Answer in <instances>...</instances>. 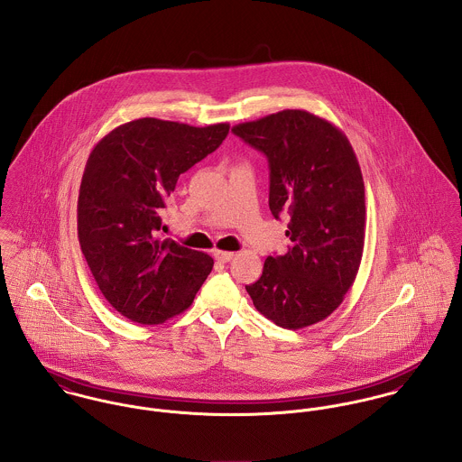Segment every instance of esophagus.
Returning a JSON list of instances; mask_svg holds the SVG:
<instances>
[{
	"label": "esophagus",
	"instance_id": "obj_1",
	"mask_svg": "<svg viewBox=\"0 0 462 462\" xmlns=\"http://www.w3.org/2000/svg\"><path fill=\"white\" fill-rule=\"evenodd\" d=\"M213 256H215V260H217V262L227 263V262H231V260H233L235 253H231V251H215V253H213Z\"/></svg>",
	"mask_w": 462,
	"mask_h": 462
}]
</instances>
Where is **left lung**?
Here are the masks:
<instances>
[{
	"mask_svg": "<svg viewBox=\"0 0 462 462\" xmlns=\"http://www.w3.org/2000/svg\"><path fill=\"white\" fill-rule=\"evenodd\" d=\"M264 152L268 206L290 213L284 256H268L245 286L254 308L284 329L326 320L356 281L366 229L365 181L346 134L306 110H282L233 126Z\"/></svg>",
	"mask_w": 462,
	"mask_h": 462,
	"instance_id": "1",
	"label": "left lung"
}]
</instances>
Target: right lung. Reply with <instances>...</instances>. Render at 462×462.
I'll return each mask as SVG.
<instances>
[{
    "label": "right lung",
    "instance_id": "add662e5",
    "mask_svg": "<svg viewBox=\"0 0 462 462\" xmlns=\"http://www.w3.org/2000/svg\"><path fill=\"white\" fill-rule=\"evenodd\" d=\"M227 123L196 128L143 117L105 134L78 196V238L105 299L128 320L156 326L183 313L213 258L158 236L178 178L213 152Z\"/></svg>",
    "mask_w": 462,
    "mask_h": 462
}]
</instances>
